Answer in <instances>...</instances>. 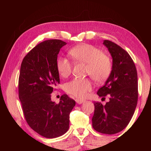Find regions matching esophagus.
Masks as SVG:
<instances>
[{"mask_svg": "<svg viewBox=\"0 0 151 151\" xmlns=\"http://www.w3.org/2000/svg\"><path fill=\"white\" fill-rule=\"evenodd\" d=\"M76 103L77 104H82L83 103H84V100H81V99H76Z\"/></svg>", "mask_w": 151, "mask_h": 151, "instance_id": "1", "label": "esophagus"}]
</instances>
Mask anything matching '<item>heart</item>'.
<instances>
[{
	"instance_id": "obj_1",
	"label": "heart",
	"mask_w": 151,
	"mask_h": 151,
	"mask_svg": "<svg viewBox=\"0 0 151 151\" xmlns=\"http://www.w3.org/2000/svg\"><path fill=\"white\" fill-rule=\"evenodd\" d=\"M69 55L76 63L86 64V73L97 83H103L111 75L112 63L111 58L101 49L88 44L79 45L71 48ZM58 73L63 77L69 76L73 65L67 58H60L57 63ZM93 88V84L88 78H74L64 86V89L70 95L83 99Z\"/></svg>"
}]
</instances>
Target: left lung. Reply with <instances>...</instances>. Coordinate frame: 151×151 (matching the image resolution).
Wrapping results in <instances>:
<instances>
[{
	"label": "left lung",
	"mask_w": 151,
	"mask_h": 151,
	"mask_svg": "<svg viewBox=\"0 0 151 151\" xmlns=\"http://www.w3.org/2000/svg\"><path fill=\"white\" fill-rule=\"evenodd\" d=\"M103 44L112 57V69L97 94L103 98L109 95L110 101L105 105L94 102L92 122L96 131L113 134L122 131L134 114L139 96L137 72L133 60L126 50L111 40H104Z\"/></svg>",
	"instance_id": "left-lung-1"
}]
</instances>
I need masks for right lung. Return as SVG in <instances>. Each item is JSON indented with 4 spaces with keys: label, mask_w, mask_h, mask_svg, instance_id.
I'll return each mask as SVG.
<instances>
[{
    "label": "right lung",
    "mask_w": 151,
    "mask_h": 151,
    "mask_svg": "<svg viewBox=\"0 0 151 151\" xmlns=\"http://www.w3.org/2000/svg\"><path fill=\"white\" fill-rule=\"evenodd\" d=\"M65 42L58 39L38 44L24 57L19 78V96L25 120L32 130L48 139L60 137L69 128L70 113L75 101L67 94L59 103L51 93L60 83L57 57Z\"/></svg>",
    "instance_id": "right-lung-1"
}]
</instances>
